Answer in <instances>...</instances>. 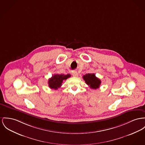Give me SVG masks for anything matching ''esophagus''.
<instances>
[{"mask_svg":"<svg viewBox=\"0 0 145 145\" xmlns=\"http://www.w3.org/2000/svg\"><path fill=\"white\" fill-rule=\"evenodd\" d=\"M72 74V76L74 77H77L78 76V73H77V71H73Z\"/></svg>","mask_w":145,"mask_h":145,"instance_id":"esophagus-1","label":"esophagus"}]
</instances>
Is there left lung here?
Returning a JSON list of instances; mask_svg holds the SVG:
<instances>
[{
    "label": "left lung",
    "mask_w": 145,
    "mask_h": 145,
    "mask_svg": "<svg viewBox=\"0 0 145 145\" xmlns=\"http://www.w3.org/2000/svg\"><path fill=\"white\" fill-rule=\"evenodd\" d=\"M86 84L92 89L98 88L101 84V81L96 76L95 74H87L83 76Z\"/></svg>",
    "instance_id": "1"
}]
</instances>
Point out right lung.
Returning <instances> with one entry per match:
<instances>
[{
	"label": "right lung",
	"instance_id": "add662e5",
	"mask_svg": "<svg viewBox=\"0 0 145 145\" xmlns=\"http://www.w3.org/2000/svg\"><path fill=\"white\" fill-rule=\"evenodd\" d=\"M70 74H55L50 78L48 80L49 87L51 89H57L61 86L63 81L66 80L69 77H70Z\"/></svg>",
	"mask_w": 145,
	"mask_h": 145
}]
</instances>
